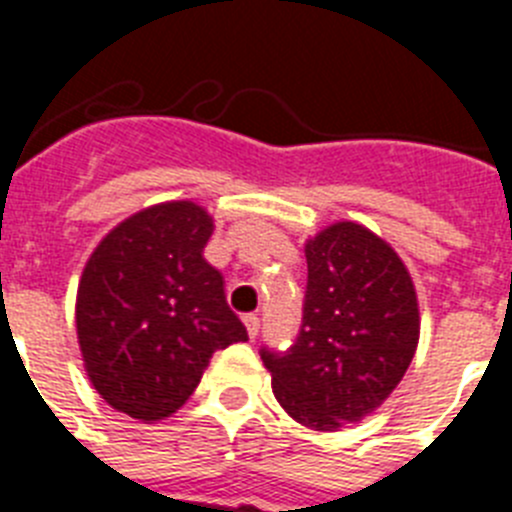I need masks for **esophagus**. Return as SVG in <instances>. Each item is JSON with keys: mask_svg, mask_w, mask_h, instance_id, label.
<instances>
[{"mask_svg": "<svg viewBox=\"0 0 512 512\" xmlns=\"http://www.w3.org/2000/svg\"><path fill=\"white\" fill-rule=\"evenodd\" d=\"M243 325H246V330H248V338H256L259 336V328H261V320H259V315H243Z\"/></svg>", "mask_w": 512, "mask_h": 512, "instance_id": "obj_1", "label": "esophagus"}]
</instances>
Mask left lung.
Instances as JSON below:
<instances>
[{"label": "left lung", "instance_id": "1", "mask_svg": "<svg viewBox=\"0 0 512 512\" xmlns=\"http://www.w3.org/2000/svg\"><path fill=\"white\" fill-rule=\"evenodd\" d=\"M297 341L261 348L271 387L297 423L336 431L374 413L408 372L420 336L413 279L390 243L343 220L305 243Z\"/></svg>", "mask_w": 512, "mask_h": 512}]
</instances>
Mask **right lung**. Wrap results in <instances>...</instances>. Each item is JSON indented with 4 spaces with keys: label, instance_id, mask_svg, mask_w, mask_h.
<instances>
[{
    "label": "right lung",
    "instance_id": "obj_1",
    "mask_svg": "<svg viewBox=\"0 0 512 512\" xmlns=\"http://www.w3.org/2000/svg\"><path fill=\"white\" fill-rule=\"evenodd\" d=\"M212 217L194 202L135 212L104 235L76 292L84 369L107 405L143 423L182 408L212 354L248 341L202 256Z\"/></svg>",
    "mask_w": 512,
    "mask_h": 512
}]
</instances>
